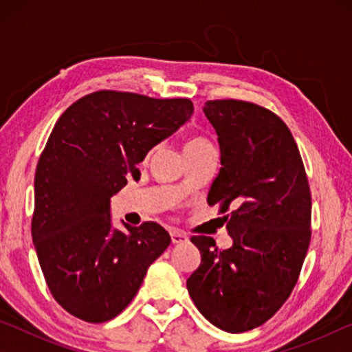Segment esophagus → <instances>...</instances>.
I'll list each match as a JSON object with an SVG mask.
<instances>
[{
	"mask_svg": "<svg viewBox=\"0 0 352 352\" xmlns=\"http://www.w3.org/2000/svg\"><path fill=\"white\" fill-rule=\"evenodd\" d=\"M170 239L172 243H186L189 241V237L180 230H170Z\"/></svg>",
	"mask_w": 352,
	"mask_h": 352,
	"instance_id": "34e87169",
	"label": "esophagus"
}]
</instances>
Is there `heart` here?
Here are the masks:
<instances>
[{
  "label": "heart",
  "mask_w": 352,
  "mask_h": 352,
  "mask_svg": "<svg viewBox=\"0 0 352 352\" xmlns=\"http://www.w3.org/2000/svg\"><path fill=\"white\" fill-rule=\"evenodd\" d=\"M206 146H212V144L205 138V136H190V138L186 141V144H184V152L197 151V148L206 147Z\"/></svg>",
  "instance_id": "1"
}]
</instances>
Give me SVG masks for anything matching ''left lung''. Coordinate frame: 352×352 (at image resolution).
I'll list each match as a JSON object with an SVG mask.
<instances>
[{"label": "left lung", "mask_w": 352, "mask_h": 352, "mask_svg": "<svg viewBox=\"0 0 352 352\" xmlns=\"http://www.w3.org/2000/svg\"><path fill=\"white\" fill-rule=\"evenodd\" d=\"M204 111L222 163L208 205L225 214L233 245L219 250L212 237H190L201 261L186 285L208 321L245 332L272 318L295 287L311 243V188L294 136L275 113L236 99L208 100Z\"/></svg>", "instance_id": "obj_1"}]
</instances>
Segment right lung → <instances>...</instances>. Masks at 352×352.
Returning a JSON list of instances; mask_svg holds the SVG:
<instances>
[{
  "instance_id": "add662e5",
  "label": "right lung",
  "mask_w": 352,
  "mask_h": 352,
  "mask_svg": "<svg viewBox=\"0 0 352 352\" xmlns=\"http://www.w3.org/2000/svg\"><path fill=\"white\" fill-rule=\"evenodd\" d=\"M192 111L188 98L100 90L57 119L35 170L31 231L47 289L74 317L115 318L169 247L155 222L113 230L110 199L130 175L138 180V163Z\"/></svg>"
}]
</instances>
